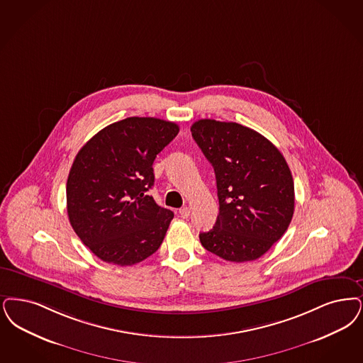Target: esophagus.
Returning a JSON list of instances; mask_svg holds the SVG:
<instances>
[{
    "label": "esophagus",
    "mask_w": 363,
    "mask_h": 363,
    "mask_svg": "<svg viewBox=\"0 0 363 363\" xmlns=\"http://www.w3.org/2000/svg\"><path fill=\"white\" fill-rule=\"evenodd\" d=\"M178 213H179L181 218H188L189 215H190V209H189L188 206H184V208H181V209L178 211Z\"/></svg>",
    "instance_id": "esophagus-1"
}]
</instances>
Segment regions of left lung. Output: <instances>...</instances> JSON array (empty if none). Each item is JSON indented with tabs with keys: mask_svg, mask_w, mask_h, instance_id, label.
Segmentation results:
<instances>
[{
	"mask_svg": "<svg viewBox=\"0 0 363 363\" xmlns=\"http://www.w3.org/2000/svg\"><path fill=\"white\" fill-rule=\"evenodd\" d=\"M191 136L215 169L218 215L200 233L205 250L230 262L255 261L286 233L294 212V184L279 150L238 123L203 118Z\"/></svg>",
	"mask_w": 363,
	"mask_h": 363,
	"instance_id": "1",
	"label": "left lung"
}]
</instances>
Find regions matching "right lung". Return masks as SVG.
Segmentation results:
<instances>
[{
	"label": "right lung",
	"mask_w": 363,
	"mask_h": 363,
	"mask_svg": "<svg viewBox=\"0 0 363 363\" xmlns=\"http://www.w3.org/2000/svg\"><path fill=\"white\" fill-rule=\"evenodd\" d=\"M179 127L155 117H127L97 132L70 169L66 200L70 224L106 263L130 266L160 248L174 213L148 190L152 163Z\"/></svg>",
	"instance_id": "add662e5"
}]
</instances>
